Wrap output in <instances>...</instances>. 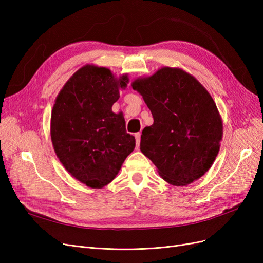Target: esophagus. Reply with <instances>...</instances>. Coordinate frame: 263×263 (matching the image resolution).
Segmentation results:
<instances>
[{
    "label": "esophagus",
    "mask_w": 263,
    "mask_h": 263,
    "mask_svg": "<svg viewBox=\"0 0 263 263\" xmlns=\"http://www.w3.org/2000/svg\"><path fill=\"white\" fill-rule=\"evenodd\" d=\"M135 138H136V148H139V144H140V133H136L135 134Z\"/></svg>",
    "instance_id": "34e87169"
}]
</instances>
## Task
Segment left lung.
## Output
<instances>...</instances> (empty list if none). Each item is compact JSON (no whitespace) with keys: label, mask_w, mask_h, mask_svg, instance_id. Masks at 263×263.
<instances>
[{"label":"left lung","mask_w":263,"mask_h":263,"mask_svg":"<svg viewBox=\"0 0 263 263\" xmlns=\"http://www.w3.org/2000/svg\"><path fill=\"white\" fill-rule=\"evenodd\" d=\"M132 85L154 116V124L142 130L141 153L172 185L200 179L215 161L222 136L221 119L210 93L185 71L168 67Z\"/></svg>","instance_id":"left-lung-1"}]
</instances>
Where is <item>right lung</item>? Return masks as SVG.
I'll use <instances>...</instances> for the list:
<instances>
[{
    "label": "right lung",
    "instance_id": "obj_1",
    "mask_svg": "<svg viewBox=\"0 0 263 263\" xmlns=\"http://www.w3.org/2000/svg\"><path fill=\"white\" fill-rule=\"evenodd\" d=\"M127 76L115 79L106 68L84 66L55 99L50 134L66 170L85 185L99 189L114 180L135 148L122 114L112 112Z\"/></svg>",
    "mask_w": 263,
    "mask_h": 263
}]
</instances>
